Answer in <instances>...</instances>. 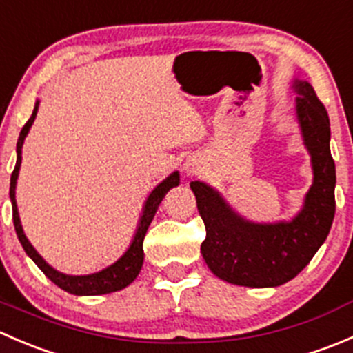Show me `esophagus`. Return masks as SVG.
Instances as JSON below:
<instances>
[{
	"label": "esophagus",
	"instance_id": "esophagus-1",
	"mask_svg": "<svg viewBox=\"0 0 353 353\" xmlns=\"http://www.w3.org/2000/svg\"><path fill=\"white\" fill-rule=\"evenodd\" d=\"M184 170H186L188 176H191V174L196 172V165H194L193 162H190V160H188V162L184 163Z\"/></svg>",
	"mask_w": 353,
	"mask_h": 353
}]
</instances>
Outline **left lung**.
<instances>
[{"label": "left lung", "instance_id": "obj_1", "mask_svg": "<svg viewBox=\"0 0 353 353\" xmlns=\"http://www.w3.org/2000/svg\"><path fill=\"white\" fill-rule=\"evenodd\" d=\"M295 119L311 155L312 184L294 219L252 222L203 181L190 184L206 237L201 254L213 275L241 287H279L297 276L328 237L334 216V162L330 117L309 81L294 78Z\"/></svg>", "mask_w": 353, "mask_h": 353}]
</instances>
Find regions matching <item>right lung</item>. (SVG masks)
Returning <instances> with one entry per match:
<instances>
[{
    "instance_id": "add662e5",
    "label": "right lung",
    "mask_w": 353,
    "mask_h": 353,
    "mask_svg": "<svg viewBox=\"0 0 353 353\" xmlns=\"http://www.w3.org/2000/svg\"><path fill=\"white\" fill-rule=\"evenodd\" d=\"M39 102L35 101L34 112H32L30 119L25 123V126L20 131L19 141H17V163L15 169H13L12 179H10V199H12V208H13V223H15L17 236H19L20 244H22L23 251L27 252L28 258L39 266V268L44 272V275L51 280L52 283H56L59 288L66 290L68 294L73 295H102V294H110V292H117L121 288L128 287L140 273L141 266H143V239L145 234H147L148 227H150L152 220H154L157 208H159L160 201L167 194V191L170 188L179 186V172L174 170L170 176H167L162 183H159L154 188L150 194H148L147 201L143 205V212H141L140 220H138L137 230H134V236L131 239L130 245H128L126 251L123 252L121 258H117L112 265L105 266L101 272L90 273V275H66V273L58 272L56 268H52L37 251H35L34 245L30 244V241L27 239L23 232L22 222H20L19 215V206H17V179H19L20 165H22V147L23 141L27 138L28 131H30L32 124H34L35 116H37L39 110Z\"/></svg>"
}]
</instances>
